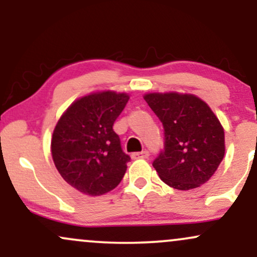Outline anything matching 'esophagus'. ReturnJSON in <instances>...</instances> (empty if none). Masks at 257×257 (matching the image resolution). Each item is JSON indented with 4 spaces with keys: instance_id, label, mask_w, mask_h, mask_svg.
Returning a JSON list of instances; mask_svg holds the SVG:
<instances>
[{
    "instance_id": "esophagus-1",
    "label": "esophagus",
    "mask_w": 257,
    "mask_h": 257,
    "mask_svg": "<svg viewBox=\"0 0 257 257\" xmlns=\"http://www.w3.org/2000/svg\"><path fill=\"white\" fill-rule=\"evenodd\" d=\"M149 151H141V152H134L132 153L133 159H140V158H149Z\"/></svg>"
}]
</instances>
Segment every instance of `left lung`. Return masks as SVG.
<instances>
[{
  "label": "left lung",
  "instance_id": "obj_1",
  "mask_svg": "<svg viewBox=\"0 0 257 257\" xmlns=\"http://www.w3.org/2000/svg\"><path fill=\"white\" fill-rule=\"evenodd\" d=\"M164 128V150L152 166L162 181L187 191L205 184L225 156V132L208 104L193 94L144 95Z\"/></svg>",
  "mask_w": 257,
  "mask_h": 257
}]
</instances>
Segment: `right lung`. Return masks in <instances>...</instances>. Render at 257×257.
<instances>
[{"label":"right lung","mask_w":257,"mask_h":257,"mask_svg":"<svg viewBox=\"0 0 257 257\" xmlns=\"http://www.w3.org/2000/svg\"><path fill=\"white\" fill-rule=\"evenodd\" d=\"M128 100L126 93L96 91L73 101L58 120L53 161L61 178L79 192L101 196L124 176L131 157L112 126Z\"/></svg>","instance_id":"right-lung-1"}]
</instances>
